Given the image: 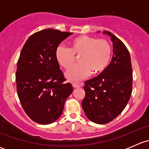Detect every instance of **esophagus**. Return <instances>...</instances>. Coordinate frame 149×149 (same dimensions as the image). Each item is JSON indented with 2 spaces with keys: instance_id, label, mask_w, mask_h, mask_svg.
<instances>
[{
  "instance_id": "esophagus-1",
  "label": "esophagus",
  "mask_w": 149,
  "mask_h": 149,
  "mask_svg": "<svg viewBox=\"0 0 149 149\" xmlns=\"http://www.w3.org/2000/svg\"><path fill=\"white\" fill-rule=\"evenodd\" d=\"M71 84H72V86H73V88H79V87H81L82 86L81 84L79 83V82H77V81L71 82Z\"/></svg>"
}]
</instances>
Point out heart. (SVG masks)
<instances>
[{"mask_svg":"<svg viewBox=\"0 0 149 149\" xmlns=\"http://www.w3.org/2000/svg\"><path fill=\"white\" fill-rule=\"evenodd\" d=\"M81 63L66 72L70 80H79L91 74L102 73L109 65L112 56V47L106 39H97L87 35H81L70 42V48L59 45L55 50V58L60 65L68 69L73 65L77 57Z\"/></svg>","mask_w":149,"mask_h":149,"instance_id":"heart-1","label":"heart"}]
</instances>
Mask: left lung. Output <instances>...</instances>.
<instances>
[{
	"label": "left lung",
	"instance_id": "obj_1",
	"mask_svg": "<svg viewBox=\"0 0 149 149\" xmlns=\"http://www.w3.org/2000/svg\"><path fill=\"white\" fill-rule=\"evenodd\" d=\"M113 43V57L106 70L86 81L82 108L87 118L97 124L108 123L123 112L131 96L133 69L130 53L124 43L105 31Z\"/></svg>",
	"mask_w": 149,
	"mask_h": 149
}]
</instances>
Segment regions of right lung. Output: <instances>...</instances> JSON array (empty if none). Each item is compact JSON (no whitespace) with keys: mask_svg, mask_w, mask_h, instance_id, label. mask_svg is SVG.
<instances>
[{"mask_svg":"<svg viewBox=\"0 0 149 149\" xmlns=\"http://www.w3.org/2000/svg\"><path fill=\"white\" fill-rule=\"evenodd\" d=\"M72 34L53 29L35 32L26 40L18 60V97L26 115L40 124L56 121L73 91L55 58L58 45Z\"/></svg>","mask_w":149,"mask_h":149,"instance_id":"obj_1","label":"right lung"}]
</instances>
